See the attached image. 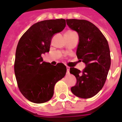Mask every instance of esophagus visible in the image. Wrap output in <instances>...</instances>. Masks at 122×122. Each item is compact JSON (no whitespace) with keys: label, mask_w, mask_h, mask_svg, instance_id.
<instances>
[{"label":"esophagus","mask_w":122,"mask_h":122,"mask_svg":"<svg viewBox=\"0 0 122 122\" xmlns=\"http://www.w3.org/2000/svg\"><path fill=\"white\" fill-rule=\"evenodd\" d=\"M70 73V68L68 66H66V74H68Z\"/></svg>","instance_id":"obj_1"}]
</instances>
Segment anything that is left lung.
<instances>
[{
    "mask_svg": "<svg viewBox=\"0 0 122 122\" xmlns=\"http://www.w3.org/2000/svg\"><path fill=\"white\" fill-rule=\"evenodd\" d=\"M66 21L68 26L78 34L76 56L86 64L82 72L75 68L70 69L77 80L71 91L77 97H93L103 88L111 66L108 43L93 23L83 19H66Z\"/></svg>",
    "mask_w": 122,
    "mask_h": 122,
    "instance_id": "left-lung-1",
    "label": "left lung"
}]
</instances>
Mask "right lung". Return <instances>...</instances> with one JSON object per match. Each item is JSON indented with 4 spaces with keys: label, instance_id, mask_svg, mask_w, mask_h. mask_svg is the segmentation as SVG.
I'll list each match as a JSON object with an SVG mask.
<instances>
[{
    "label": "right lung",
    "instance_id": "1",
    "mask_svg": "<svg viewBox=\"0 0 122 122\" xmlns=\"http://www.w3.org/2000/svg\"><path fill=\"white\" fill-rule=\"evenodd\" d=\"M66 25L64 19L45 20L34 24L24 33L16 51L15 73L19 90L32 103L52 98L56 82L65 76L66 66L44 62L42 54L49 51L52 38Z\"/></svg>",
    "mask_w": 122,
    "mask_h": 122
}]
</instances>
